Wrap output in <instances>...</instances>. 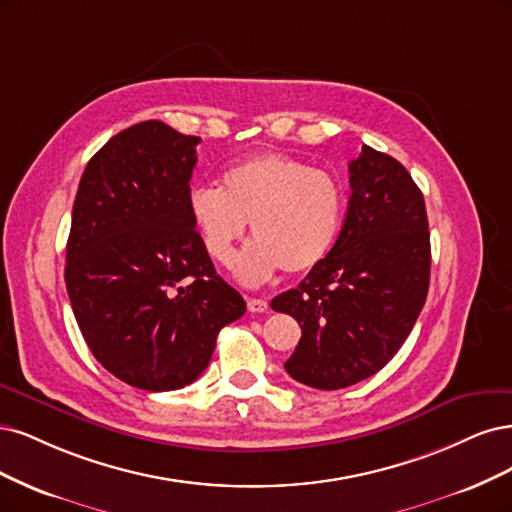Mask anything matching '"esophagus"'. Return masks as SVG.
<instances>
[{
  "mask_svg": "<svg viewBox=\"0 0 512 512\" xmlns=\"http://www.w3.org/2000/svg\"><path fill=\"white\" fill-rule=\"evenodd\" d=\"M246 306H249V312H268L270 304L261 298H249L246 300Z\"/></svg>",
  "mask_w": 512,
  "mask_h": 512,
  "instance_id": "34e87169",
  "label": "esophagus"
}]
</instances>
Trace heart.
<instances>
[{
	"label": "heart",
	"mask_w": 512,
	"mask_h": 512,
	"mask_svg": "<svg viewBox=\"0 0 512 512\" xmlns=\"http://www.w3.org/2000/svg\"><path fill=\"white\" fill-rule=\"evenodd\" d=\"M189 214L208 255L227 266L246 225L257 236L236 261L242 283L257 285L285 268L304 274L334 249L344 219V189L310 163L280 153L246 157L189 193Z\"/></svg>",
	"instance_id": "obj_1"
}]
</instances>
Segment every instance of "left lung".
<instances>
[{"mask_svg":"<svg viewBox=\"0 0 512 512\" xmlns=\"http://www.w3.org/2000/svg\"><path fill=\"white\" fill-rule=\"evenodd\" d=\"M349 174V208L334 249L270 304L302 327L285 370L327 391L351 387L389 364L430 287L425 202L408 170L364 144Z\"/></svg>","mask_w":512,"mask_h":512,"instance_id":"8db88e82","label":"left lung"}]
</instances>
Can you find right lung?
<instances>
[{
    "label": "right lung",
    "instance_id": "obj_1",
    "mask_svg": "<svg viewBox=\"0 0 512 512\" xmlns=\"http://www.w3.org/2000/svg\"><path fill=\"white\" fill-rule=\"evenodd\" d=\"M197 136L142 121L112 136L82 172L65 287L82 338L123 383H193L221 327L246 310L214 270L189 214Z\"/></svg>",
    "mask_w": 512,
    "mask_h": 512
}]
</instances>
